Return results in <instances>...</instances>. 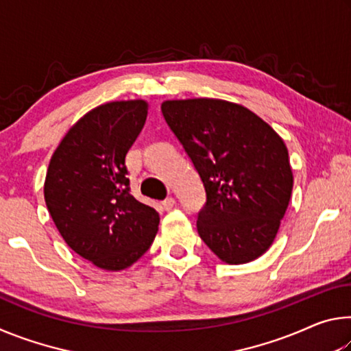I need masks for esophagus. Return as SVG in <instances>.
Returning <instances> with one entry per match:
<instances>
[{
    "label": "esophagus",
    "mask_w": 351,
    "mask_h": 351,
    "mask_svg": "<svg viewBox=\"0 0 351 351\" xmlns=\"http://www.w3.org/2000/svg\"><path fill=\"white\" fill-rule=\"evenodd\" d=\"M175 204H176L175 198H167V199H164V201H162V207H164V210H167V212L173 209Z\"/></svg>",
    "instance_id": "obj_1"
}]
</instances>
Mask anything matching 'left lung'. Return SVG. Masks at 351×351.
<instances>
[{"mask_svg": "<svg viewBox=\"0 0 351 351\" xmlns=\"http://www.w3.org/2000/svg\"><path fill=\"white\" fill-rule=\"evenodd\" d=\"M161 110L204 184L201 240L224 263L258 258L274 241L293 192L283 139L228 100H165Z\"/></svg>", "mask_w": 351, "mask_h": 351, "instance_id": "1", "label": "left lung"}]
</instances>
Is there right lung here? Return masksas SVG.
I'll return each mask as SVG.
<instances>
[{"label":"right lung","instance_id":"add662e5","mask_svg":"<svg viewBox=\"0 0 351 351\" xmlns=\"http://www.w3.org/2000/svg\"><path fill=\"white\" fill-rule=\"evenodd\" d=\"M142 99L99 105L52 154L45 201L66 245L94 266L122 271L152 246L159 213L130 193L125 156L144 128Z\"/></svg>","mask_w":351,"mask_h":351}]
</instances>
